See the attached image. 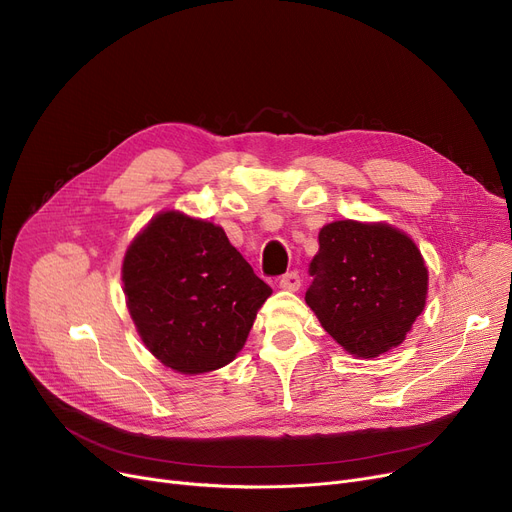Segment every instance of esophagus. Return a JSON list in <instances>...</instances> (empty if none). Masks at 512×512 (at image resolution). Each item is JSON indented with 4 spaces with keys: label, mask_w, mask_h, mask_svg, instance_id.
Returning <instances> with one entry per match:
<instances>
[{
    "label": "esophagus",
    "mask_w": 512,
    "mask_h": 512,
    "mask_svg": "<svg viewBox=\"0 0 512 512\" xmlns=\"http://www.w3.org/2000/svg\"><path fill=\"white\" fill-rule=\"evenodd\" d=\"M280 288H282V290H288V292L299 290V288H301V276H299L297 272H290V274L282 276V280H280Z\"/></svg>",
    "instance_id": "esophagus-1"
}]
</instances>
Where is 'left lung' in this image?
I'll return each mask as SVG.
<instances>
[{
	"label": "left lung",
	"mask_w": 512,
	"mask_h": 512,
	"mask_svg": "<svg viewBox=\"0 0 512 512\" xmlns=\"http://www.w3.org/2000/svg\"><path fill=\"white\" fill-rule=\"evenodd\" d=\"M305 301L346 353L375 359L405 342L427 299V267L402 230L338 220L319 230Z\"/></svg>",
	"instance_id": "8db88e82"
}]
</instances>
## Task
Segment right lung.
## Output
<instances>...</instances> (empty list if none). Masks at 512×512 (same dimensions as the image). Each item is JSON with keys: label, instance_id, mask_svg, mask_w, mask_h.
<instances>
[{"label": "right lung", "instance_id": "1", "mask_svg": "<svg viewBox=\"0 0 512 512\" xmlns=\"http://www.w3.org/2000/svg\"><path fill=\"white\" fill-rule=\"evenodd\" d=\"M122 282L149 353L184 375L234 361L272 294L222 226L176 209L157 213L134 236Z\"/></svg>", "mask_w": 512, "mask_h": 512}]
</instances>
